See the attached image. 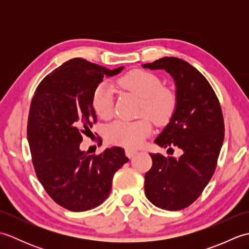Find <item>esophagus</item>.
Wrapping results in <instances>:
<instances>
[{"instance_id":"1","label":"esophagus","mask_w":249,"mask_h":249,"mask_svg":"<svg viewBox=\"0 0 249 249\" xmlns=\"http://www.w3.org/2000/svg\"><path fill=\"white\" fill-rule=\"evenodd\" d=\"M137 153H138V151H137V150H131V149H126L125 150V154L128 158H133L137 154Z\"/></svg>"}]
</instances>
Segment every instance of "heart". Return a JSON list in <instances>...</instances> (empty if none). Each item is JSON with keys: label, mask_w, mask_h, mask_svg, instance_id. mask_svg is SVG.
I'll return each instance as SVG.
<instances>
[{"label": "heart", "mask_w": 249, "mask_h": 249, "mask_svg": "<svg viewBox=\"0 0 249 249\" xmlns=\"http://www.w3.org/2000/svg\"><path fill=\"white\" fill-rule=\"evenodd\" d=\"M116 86L142 98L141 115H147L157 125L169 123L176 112V94L163 88L160 77L155 73L142 70L130 71L116 80ZM92 106L99 118L107 120L113 115V91L108 83H100L94 89ZM152 130V123L147 118L115 121L106 128V137L111 143L135 149L142 145Z\"/></svg>", "instance_id": "heart-1"}]
</instances>
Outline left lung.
<instances>
[{
  "label": "left lung",
  "instance_id": "8db88e82",
  "mask_svg": "<svg viewBox=\"0 0 249 249\" xmlns=\"http://www.w3.org/2000/svg\"><path fill=\"white\" fill-rule=\"evenodd\" d=\"M165 70L177 86V109L155 143L182 151L178 158L150 154L153 165L144 177L146 198L157 208L178 211L202 194L212 178L225 137L219 100L205 77L181 59L165 56L142 65Z\"/></svg>",
  "mask_w": 249,
  "mask_h": 249
}]
</instances>
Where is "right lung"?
Returning <instances> with one entry per match:
<instances>
[{"mask_svg": "<svg viewBox=\"0 0 249 249\" xmlns=\"http://www.w3.org/2000/svg\"><path fill=\"white\" fill-rule=\"evenodd\" d=\"M110 71L80 57L46 76L36 88L28 119V140L36 176L52 200L72 212L102 204L110 195L114 173L128 161L124 149L113 146L88 155L79 146L97 122L94 89Z\"/></svg>", "mask_w": 249, "mask_h": 249, "instance_id": "1", "label": "right lung"}]
</instances>
